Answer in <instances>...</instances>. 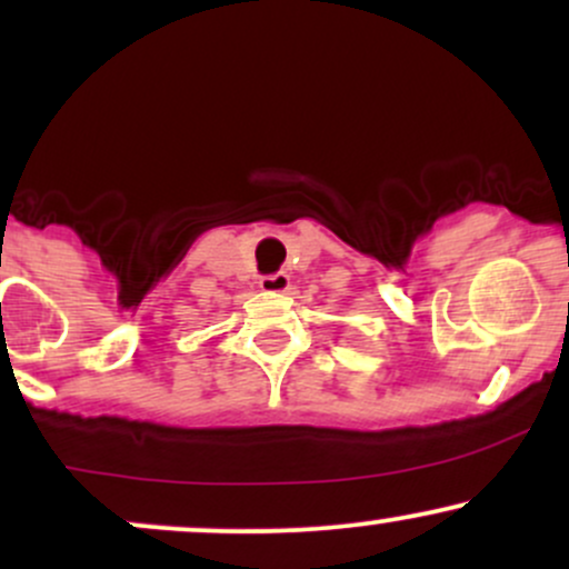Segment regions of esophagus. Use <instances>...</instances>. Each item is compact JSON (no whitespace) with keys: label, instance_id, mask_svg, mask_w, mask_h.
Instances as JSON below:
<instances>
[{"label":"esophagus","instance_id":"obj_1","mask_svg":"<svg viewBox=\"0 0 569 569\" xmlns=\"http://www.w3.org/2000/svg\"><path fill=\"white\" fill-rule=\"evenodd\" d=\"M291 286V278L286 272H272V276L259 278V289L267 293H283Z\"/></svg>","mask_w":569,"mask_h":569}]
</instances>
